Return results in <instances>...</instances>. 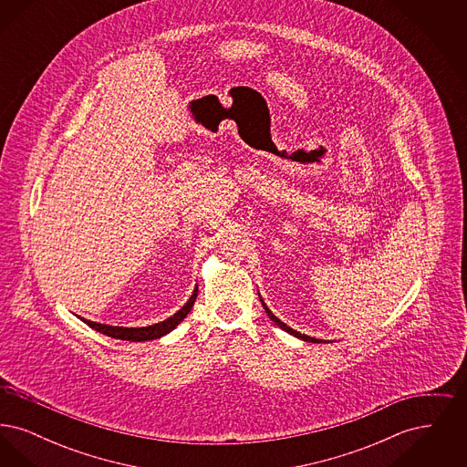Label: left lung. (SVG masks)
I'll use <instances>...</instances> for the list:
<instances>
[{"mask_svg":"<svg viewBox=\"0 0 467 467\" xmlns=\"http://www.w3.org/2000/svg\"><path fill=\"white\" fill-rule=\"evenodd\" d=\"M263 301V299H261ZM263 306H265V310H266L267 317L276 324V326H280L284 331H287V333L294 334V336H297V337H301V339H305V341H311V343H322V339H317V337H310V336H306V334H301L297 333V331H294V329H290L289 326L287 324H284L282 320H278L271 311H269V308H267L266 305H265V301H263Z\"/></svg>","mask_w":467,"mask_h":467,"instance_id":"left-lung-1","label":"left lung"}]
</instances>
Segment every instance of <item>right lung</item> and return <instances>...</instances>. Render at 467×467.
<instances>
[{
    "mask_svg": "<svg viewBox=\"0 0 467 467\" xmlns=\"http://www.w3.org/2000/svg\"><path fill=\"white\" fill-rule=\"evenodd\" d=\"M196 297H198V287L194 289V294H192V296H191V299L185 303V306H182V308H180L173 317L166 318L164 322H159V324H154V326H149V327H115V326H105V324L90 322V320H86V318H82V320H84L89 327H92L94 331H98V333L101 334H107V336L115 337V339H126V341H149V339H157V337H161V336H164V334L173 331V329L177 327L178 324L187 317V313L191 311V308L194 306Z\"/></svg>",
    "mask_w": 467,
    "mask_h": 467,
    "instance_id": "right-lung-1",
    "label": "right lung"
}]
</instances>
